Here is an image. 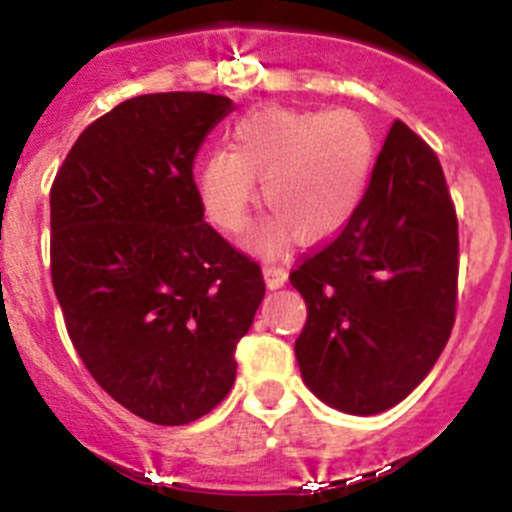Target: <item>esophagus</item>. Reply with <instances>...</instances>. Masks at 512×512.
I'll list each match as a JSON object with an SVG mask.
<instances>
[{"instance_id":"34e87169","label":"esophagus","mask_w":512,"mask_h":512,"mask_svg":"<svg viewBox=\"0 0 512 512\" xmlns=\"http://www.w3.org/2000/svg\"><path fill=\"white\" fill-rule=\"evenodd\" d=\"M264 279H266V287L279 289V287H284V282H287V271H284L282 266H277V264H266L264 266Z\"/></svg>"}]
</instances>
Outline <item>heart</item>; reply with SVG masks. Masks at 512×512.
Instances as JSON below:
<instances>
[{"label":"heart","instance_id":"obj_1","mask_svg":"<svg viewBox=\"0 0 512 512\" xmlns=\"http://www.w3.org/2000/svg\"><path fill=\"white\" fill-rule=\"evenodd\" d=\"M374 164L377 138L361 112L261 107L235 122L233 153L202 161L197 200L217 230L238 235L261 179V200L274 217L256 235L259 251L277 253L289 235L312 246L354 220Z\"/></svg>","mask_w":512,"mask_h":512}]
</instances>
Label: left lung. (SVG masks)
Returning a JSON list of instances; mask_svg holds the SVG:
<instances>
[{"label": "left lung", "mask_w": 512, "mask_h": 512, "mask_svg": "<svg viewBox=\"0 0 512 512\" xmlns=\"http://www.w3.org/2000/svg\"><path fill=\"white\" fill-rule=\"evenodd\" d=\"M459 223L438 156L395 120L354 220L289 274L305 297L302 382L330 408L377 415L431 372L456 315Z\"/></svg>", "instance_id": "1"}]
</instances>
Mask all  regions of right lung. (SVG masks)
I'll return each instance as SVG.
<instances>
[{
  "mask_svg": "<svg viewBox=\"0 0 512 512\" xmlns=\"http://www.w3.org/2000/svg\"><path fill=\"white\" fill-rule=\"evenodd\" d=\"M233 99L140 94L94 120L51 187V277L76 354L122 408L184 425L235 382L261 266L205 223L192 166Z\"/></svg>",
  "mask_w": 512,
  "mask_h": 512,
  "instance_id": "right-lung-1",
  "label": "right lung"
}]
</instances>
